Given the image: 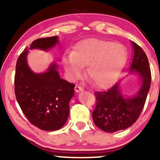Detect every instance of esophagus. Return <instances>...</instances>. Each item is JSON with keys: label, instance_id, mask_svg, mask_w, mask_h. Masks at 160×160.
I'll list each match as a JSON object with an SVG mask.
<instances>
[{"label": "esophagus", "instance_id": "34e87169", "mask_svg": "<svg viewBox=\"0 0 160 160\" xmlns=\"http://www.w3.org/2000/svg\"><path fill=\"white\" fill-rule=\"evenodd\" d=\"M75 91H76L77 92H79L83 91V88H82V86H79V85H76V86H75Z\"/></svg>", "mask_w": 160, "mask_h": 160}]
</instances>
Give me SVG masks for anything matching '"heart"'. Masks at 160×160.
<instances>
[{
  "label": "heart",
  "mask_w": 160,
  "mask_h": 160,
  "mask_svg": "<svg viewBox=\"0 0 160 160\" xmlns=\"http://www.w3.org/2000/svg\"><path fill=\"white\" fill-rule=\"evenodd\" d=\"M128 58L124 45L99 39L79 43L73 52L66 53L63 62L68 74L78 79L87 66V76L98 88L107 89L117 82Z\"/></svg>",
  "instance_id": "b5f03b06"
}]
</instances>
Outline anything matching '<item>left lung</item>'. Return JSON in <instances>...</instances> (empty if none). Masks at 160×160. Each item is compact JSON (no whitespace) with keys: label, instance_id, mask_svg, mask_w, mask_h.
<instances>
[{"label":"left lung","instance_id":"1","mask_svg":"<svg viewBox=\"0 0 160 160\" xmlns=\"http://www.w3.org/2000/svg\"><path fill=\"white\" fill-rule=\"evenodd\" d=\"M132 43L134 56L130 71L140 74L142 85L135 97L125 98L116 83L107 91L95 92V108L92 112L93 122L97 127L106 132H115L132 126L140 116L151 82L149 62L141 47Z\"/></svg>","mask_w":160,"mask_h":160}]
</instances>
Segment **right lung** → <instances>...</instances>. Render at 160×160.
<instances>
[{
	"label": "right lung",
	"mask_w": 160,
	"mask_h": 160,
	"mask_svg": "<svg viewBox=\"0 0 160 160\" xmlns=\"http://www.w3.org/2000/svg\"><path fill=\"white\" fill-rule=\"evenodd\" d=\"M57 38L37 39L30 49L47 50L58 43ZM28 52L26 47L16 62L14 79L16 100L32 125L45 131H56L67 121L75 85L60 78L56 64L51 65L47 72L33 73L27 64Z\"/></svg>",
	"instance_id": "right-lung-1"
}]
</instances>
